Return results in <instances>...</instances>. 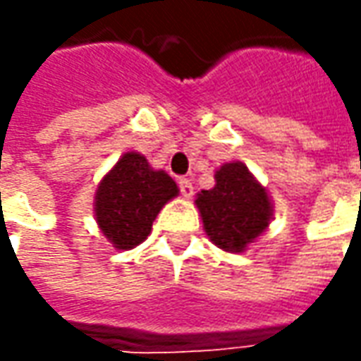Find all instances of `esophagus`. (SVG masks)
<instances>
[{
	"label": "esophagus",
	"mask_w": 361,
	"mask_h": 361,
	"mask_svg": "<svg viewBox=\"0 0 361 361\" xmlns=\"http://www.w3.org/2000/svg\"><path fill=\"white\" fill-rule=\"evenodd\" d=\"M178 190H180V195L185 196V198H190L192 192H195V186H192V183L188 178H178Z\"/></svg>",
	"instance_id": "obj_1"
}]
</instances>
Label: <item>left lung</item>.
Listing matches in <instances>:
<instances>
[{"instance_id":"8db88e82","label":"left lung","mask_w":361,"mask_h":361,"mask_svg":"<svg viewBox=\"0 0 361 361\" xmlns=\"http://www.w3.org/2000/svg\"><path fill=\"white\" fill-rule=\"evenodd\" d=\"M196 206L206 233L224 252H243L271 220L269 196L242 163L220 166L216 186L202 190Z\"/></svg>"}]
</instances>
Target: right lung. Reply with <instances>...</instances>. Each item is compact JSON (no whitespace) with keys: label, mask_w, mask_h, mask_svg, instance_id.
<instances>
[{"label":"right lung","mask_w":361,"mask_h":361,"mask_svg":"<svg viewBox=\"0 0 361 361\" xmlns=\"http://www.w3.org/2000/svg\"><path fill=\"white\" fill-rule=\"evenodd\" d=\"M178 195L165 171H153L139 153H126L96 192L98 226L118 250H131L151 233L159 210Z\"/></svg>","instance_id":"add662e5"}]
</instances>
